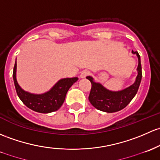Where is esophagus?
Instances as JSON below:
<instances>
[{
  "label": "esophagus",
  "instance_id": "esophagus-1",
  "mask_svg": "<svg viewBox=\"0 0 160 160\" xmlns=\"http://www.w3.org/2000/svg\"><path fill=\"white\" fill-rule=\"evenodd\" d=\"M89 73H90V72L88 71V70H83V71L81 72V73H80V78H85L86 77H87V76H88L89 75Z\"/></svg>",
  "mask_w": 160,
  "mask_h": 160
}]
</instances>
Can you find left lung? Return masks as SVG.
Here are the masks:
<instances>
[{"label":"left lung","mask_w":160,"mask_h":160,"mask_svg":"<svg viewBox=\"0 0 160 160\" xmlns=\"http://www.w3.org/2000/svg\"><path fill=\"white\" fill-rule=\"evenodd\" d=\"M132 53L137 55L138 58L137 76L135 82L127 88L119 91H112L105 88L101 83L94 81L90 76L87 77L92 84L89 100L96 109L106 112H117L125 108L135 97L142 79V67L138 52L132 50Z\"/></svg>","instance_id":"8db88e82"}]
</instances>
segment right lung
<instances>
[{
  "label": "right lung",
  "instance_id": "obj_1",
  "mask_svg": "<svg viewBox=\"0 0 160 160\" xmlns=\"http://www.w3.org/2000/svg\"><path fill=\"white\" fill-rule=\"evenodd\" d=\"M17 61H15L13 71V79L18 96L23 104L31 110L41 113H49L58 110L65 100L67 91L71 86L78 80V77L63 78L43 93L35 94L23 90L17 81Z\"/></svg>",
  "mask_w": 160,
  "mask_h": 160
}]
</instances>
